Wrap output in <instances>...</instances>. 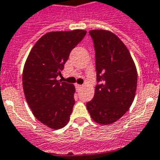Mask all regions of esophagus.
Listing matches in <instances>:
<instances>
[{"label":"esophagus","mask_w":160,"mask_h":160,"mask_svg":"<svg viewBox=\"0 0 160 160\" xmlns=\"http://www.w3.org/2000/svg\"><path fill=\"white\" fill-rule=\"evenodd\" d=\"M75 87H76V88H77V89H80V88H82V87H83V86H82V85L76 84Z\"/></svg>","instance_id":"1"}]
</instances>
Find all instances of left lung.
Instances as JSON below:
<instances>
[{
    "instance_id": "8db88e82",
    "label": "left lung",
    "mask_w": 160,
    "mask_h": 160,
    "mask_svg": "<svg viewBox=\"0 0 160 160\" xmlns=\"http://www.w3.org/2000/svg\"><path fill=\"white\" fill-rule=\"evenodd\" d=\"M89 34L94 41L98 84L87 108L95 122L111 124L132 104L137 90V68L129 50L117 35L104 30H90Z\"/></svg>"
}]
</instances>
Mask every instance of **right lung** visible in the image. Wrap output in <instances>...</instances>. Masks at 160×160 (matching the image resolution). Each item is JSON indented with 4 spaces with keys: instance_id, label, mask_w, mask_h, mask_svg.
<instances>
[{
    "instance_id": "add662e5",
    "label": "right lung",
    "mask_w": 160,
    "mask_h": 160,
    "mask_svg": "<svg viewBox=\"0 0 160 160\" xmlns=\"http://www.w3.org/2000/svg\"><path fill=\"white\" fill-rule=\"evenodd\" d=\"M87 31H53L43 35L35 43L22 72V88L35 117L53 130L70 120L75 103V88L58 80L72 50L83 39Z\"/></svg>"
}]
</instances>
